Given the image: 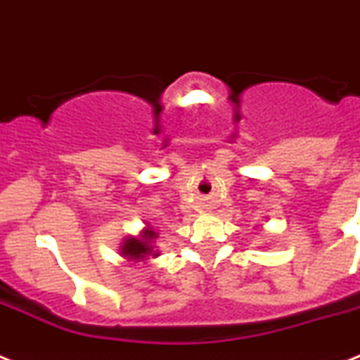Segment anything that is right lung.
<instances>
[{
  "instance_id": "add662e5",
  "label": "right lung",
  "mask_w": 360,
  "mask_h": 360,
  "mask_svg": "<svg viewBox=\"0 0 360 360\" xmlns=\"http://www.w3.org/2000/svg\"><path fill=\"white\" fill-rule=\"evenodd\" d=\"M153 237H157V233L151 230H147L143 233V237H130V239L124 240L123 245V254L130 259H141V257H146L147 254H153V248L149 246V240Z\"/></svg>"
}]
</instances>
